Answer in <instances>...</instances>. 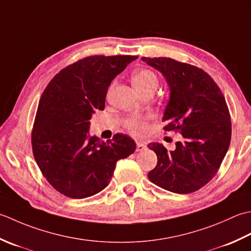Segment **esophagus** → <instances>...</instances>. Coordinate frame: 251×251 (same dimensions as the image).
<instances>
[{"label": "esophagus", "instance_id": "1", "mask_svg": "<svg viewBox=\"0 0 251 251\" xmlns=\"http://www.w3.org/2000/svg\"><path fill=\"white\" fill-rule=\"evenodd\" d=\"M146 148V144L143 142H137L136 143V151H143Z\"/></svg>", "mask_w": 251, "mask_h": 251}]
</instances>
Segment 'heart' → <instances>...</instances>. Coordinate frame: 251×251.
<instances>
[{
	"label": "heart",
	"instance_id": "obj_1",
	"mask_svg": "<svg viewBox=\"0 0 251 251\" xmlns=\"http://www.w3.org/2000/svg\"><path fill=\"white\" fill-rule=\"evenodd\" d=\"M132 83L137 92L145 89H157L158 78L151 70H137L132 75ZM126 126L134 134H141L146 130V121L141 118H133L126 122Z\"/></svg>",
	"mask_w": 251,
	"mask_h": 251
}]
</instances>
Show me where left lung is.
<instances>
[{
  "label": "left lung",
  "mask_w": 251,
  "mask_h": 251,
  "mask_svg": "<svg viewBox=\"0 0 251 251\" xmlns=\"http://www.w3.org/2000/svg\"><path fill=\"white\" fill-rule=\"evenodd\" d=\"M163 75L170 97L163 112L165 131H178L183 140L175 151L159 143L148 147L157 155V166L148 178L176 194L198 191L216 176L231 143V116L217 83L195 66L169 57H142Z\"/></svg>",
  "instance_id": "1"
}]
</instances>
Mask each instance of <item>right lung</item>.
Wrapping results in <instances>:
<instances>
[{"mask_svg":"<svg viewBox=\"0 0 251 251\" xmlns=\"http://www.w3.org/2000/svg\"><path fill=\"white\" fill-rule=\"evenodd\" d=\"M137 56L95 55L60 70L45 88L31 134L32 151L41 172L56 191L82 199L103 191L116 163L136 144L130 136L103 142L90 136V120L105 108L111 81Z\"/></svg>","mask_w":251,"mask_h":251,"instance_id":"1","label":"right lung"}]
</instances>
